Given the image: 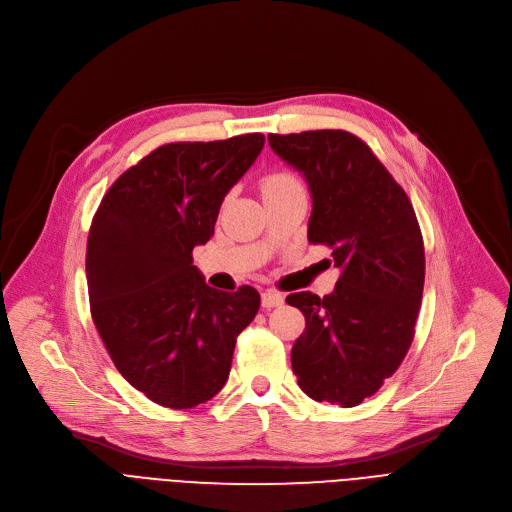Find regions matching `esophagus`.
<instances>
[{
	"mask_svg": "<svg viewBox=\"0 0 512 512\" xmlns=\"http://www.w3.org/2000/svg\"><path fill=\"white\" fill-rule=\"evenodd\" d=\"M284 304V296L275 290H265L261 294V306L263 308H275V306H282Z\"/></svg>",
	"mask_w": 512,
	"mask_h": 512,
	"instance_id": "1",
	"label": "esophagus"
}]
</instances>
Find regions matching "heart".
Wrapping results in <instances>:
<instances>
[{
	"label": "heart",
	"mask_w": 512,
	"mask_h": 512,
	"mask_svg": "<svg viewBox=\"0 0 512 512\" xmlns=\"http://www.w3.org/2000/svg\"><path fill=\"white\" fill-rule=\"evenodd\" d=\"M300 183L298 177H294L292 173H286V171H275V173H269L261 179V194L267 196V194H273L277 190H284V188H290V185H296Z\"/></svg>",
	"instance_id": "obj_1"
}]
</instances>
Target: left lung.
<instances>
[{
	"label": "left lung",
	"mask_w": 512,
	"mask_h": 512,
	"mask_svg": "<svg viewBox=\"0 0 512 512\" xmlns=\"http://www.w3.org/2000/svg\"><path fill=\"white\" fill-rule=\"evenodd\" d=\"M312 192L308 241L343 269L333 294H290L306 329L292 347L298 386L316 402L351 408L404 361L425 286V245L400 183L347 130L269 134Z\"/></svg>",
	"instance_id": "left-lung-1"
}]
</instances>
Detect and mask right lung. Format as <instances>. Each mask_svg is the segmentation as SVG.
<instances>
[{
  "label": "right lung",
  "instance_id": "add662e5",
  "mask_svg": "<svg viewBox=\"0 0 512 512\" xmlns=\"http://www.w3.org/2000/svg\"><path fill=\"white\" fill-rule=\"evenodd\" d=\"M261 132L169 143L126 169L89 226V310L124 380L165 408H194L228 378L261 298L210 288L192 251L214 235L226 192L261 153Z\"/></svg>",
  "mask_w": 512,
  "mask_h": 512
}]
</instances>
